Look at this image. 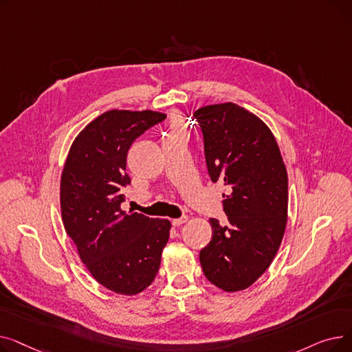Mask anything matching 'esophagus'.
<instances>
[{
  "label": "esophagus",
  "instance_id": "obj_1",
  "mask_svg": "<svg viewBox=\"0 0 352 352\" xmlns=\"http://www.w3.org/2000/svg\"><path fill=\"white\" fill-rule=\"evenodd\" d=\"M187 221H188V217H187V215H182V217H179V218L173 219V226H174V227H179V226H182V224H186Z\"/></svg>",
  "mask_w": 352,
  "mask_h": 352
}]
</instances>
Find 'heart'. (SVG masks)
Masks as SVG:
<instances>
[{
    "instance_id": "obj_1",
    "label": "heart",
    "mask_w": 352,
    "mask_h": 352,
    "mask_svg": "<svg viewBox=\"0 0 352 352\" xmlns=\"http://www.w3.org/2000/svg\"><path fill=\"white\" fill-rule=\"evenodd\" d=\"M174 131H184L181 124H179V121H173V129H171V133H174Z\"/></svg>"
}]
</instances>
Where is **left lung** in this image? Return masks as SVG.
<instances>
[{"label":"left lung","mask_w":352,"mask_h":352,"mask_svg":"<svg viewBox=\"0 0 352 352\" xmlns=\"http://www.w3.org/2000/svg\"><path fill=\"white\" fill-rule=\"evenodd\" d=\"M208 174L230 188L228 223L210 218L212 238L199 252L207 280L227 292L252 285L271 265L287 227L288 177L278 144L256 116L234 102L194 113Z\"/></svg>","instance_id":"obj_1"}]
</instances>
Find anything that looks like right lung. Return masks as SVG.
Wrapping results in <instances>:
<instances>
[{
	"label": "right lung",
	"mask_w": 352,
	"mask_h": 352,
	"mask_svg": "<svg viewBox=\"0 0 352 352\" xmlns=\"http://www.w3.org/2000/svg\"><path fill=\"white\" fill-rule=\"evenodd\" d=\"M155 111L111 109L74 140L61 175V215L81 261L105 288L135 295L160 270L171 223L121 210L126 153L148 128L165 120Z\"/></svg>",
	"instance_id": "add662e5"
}]
</instances>
